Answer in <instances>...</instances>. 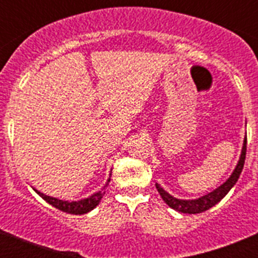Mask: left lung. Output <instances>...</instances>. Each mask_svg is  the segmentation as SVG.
Segmentation results:
<instances>
[{"label":"left lung","instance_id":"1","mask_svg":"<svg viewBox=\"0 0 258 258\" xmlns=\"http://www.w3.org/2000/svg\"><path fill=\"white\" fill-rule=\"evenodd\" d=\"M245 152H247V134H245L244 141H243V147H241L238 164L235 165V169L232 170L229 178L223 182L221 186H218L217 188H214L213 191H211V192L206 194V195H203L200 198H197V199H177L173 195H170L168 191L164 190L159 183H155V186H156L157 191H159V194H160V197L163 198L164 202L170 208L174 209V211L188 214L202 213V212L208 211L209 208L216 206L218 202H221L223 198L226 197L227 192L234 187V184L238 182L239 175H240L241 170H243V166H244Z\"/></svg>","mask_w":258,"mask_h":258}]
</instances>
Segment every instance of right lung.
<instances>
[{"instance_id": "right-lung-1", "label": "right lung", "mask_w": 258, "mask_h": 258, "mask_svg": "<svg viewBox=\"0 0 258 258\" xmlns=\"http://www.w3.org/2000/svg\"><path fill=\"white\" fill-rule=\"evenodd\" d=\"M109 181H111V173H109V178L107 179L106 184H104L101 190L92 194V195L88 198H84V199H80V200H71V202H68V200L58 199V198L49 197V195L41 192V191L36 190V188H33V190H35L36 192H37L38 195L45 200V202L49 203L50 206L55 207V208L59 209V211L66 212V213H71V214H85L88 213V212L93 211V209H94L99 203H101L102 198H103V195L106 194V187H107V184L109 183Z\"/></svg>"}]
</instances>
